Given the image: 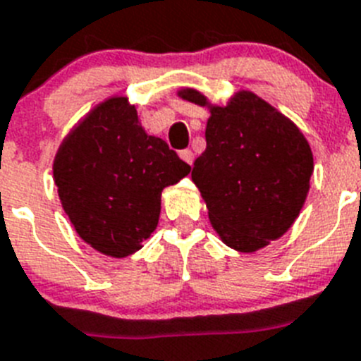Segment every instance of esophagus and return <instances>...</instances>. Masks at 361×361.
<instances>
[{
  "instance_id": "34e87169",
  "label": "esophagus",
  "mask_w": 361,
  "mask_h": 361,
  "mask_svg": "<svg viewBox=\"0 0 361 361\" xmlns=\"http://www.w3.org/2000/svg\"><path fill=\"white\" fill-rule=\"evenodd\" d=\"M180 158L183 159V161H187V163H189V165H192V161H194V154H192V150H189V149L180 150Z\"/></svg>"
}]
</instances>
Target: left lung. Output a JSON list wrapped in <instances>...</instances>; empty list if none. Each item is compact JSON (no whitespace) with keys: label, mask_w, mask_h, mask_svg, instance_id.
<instances>
[{"label":"left lung","mask_w":361,"mask_h":361,"mask_svg":"<svg viewBox=\"0 0 361 361\" xmlns=\"http://www.w3.org/2000/svg\"><path fill=\"white\" fill-rule=\"evenodd\" d=\"M180 96L207 105L198 90ZM205 140L192 181L225 245L255 252L283 236L302 211L314 169L300 128L256 94L240 90L227 106H211Z\"/></svg>","instance_id":"obj_1"}]
</instances>
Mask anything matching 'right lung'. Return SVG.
<instances>
[{
  "mask_svg": "<svg viewBox=\"0 0 361 361\" xmlns=\"http://www.w3.org/2000/svg\"><path fill=\"white\" fill-rule=\"evenodd\" d=\"M189 172L167 143L145 134L127 98L96 106L54 159L59 200L76 233L114 258L142 249L158 227L161 190Z\"/></svg>",
  "mask_w": 361,
  "mask_h": 361,
  "instance_id": "1",
  "label": "right lung"
}]
</instances>
